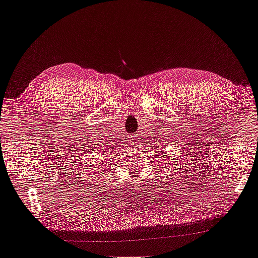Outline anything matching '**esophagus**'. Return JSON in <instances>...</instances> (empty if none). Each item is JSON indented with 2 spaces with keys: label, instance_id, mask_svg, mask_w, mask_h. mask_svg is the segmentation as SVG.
I'll list each match as a JSON object with an SVG mask.
<instances>
[{
  "label": "esophagus",
  "instance_id": "esophagus-1",
  "mask_svg": "<svg viewBox=\"0 0 258 258\" xmlns=\"http://www.w3.org/2000/svg\"><path fill=\"white\" fill-rule=\"evenodd\" d=\"M140 138H135V139H133L134 140V145H135V147H138V146H140V143L141 141L139 140Z\"/></svg>",
  "mask_w": 258,
  "mask_h": 258
}]
</instances>
